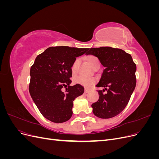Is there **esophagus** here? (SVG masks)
<instances>
[{
	"label": "esophagus",
	"mask_w": 159,
	"mask_h": 159,
	"mask_svg": "<svg viewBox=\"0 0 159 159\" xmlns=\"http://www.w3.org/2000/svg\"><path fill=\"white\" fill-rule=\"evenodd\" d=\"M84 91H85V93H88L89 91V89H88V88H85Z\"/></svg>",
	"instance_id": "1"
}]
</instances>
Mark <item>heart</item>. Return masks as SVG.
Masks as SVG:
<instances>
[{"label":"heart","mask_w":159,"mask_h":159,"mask_svg":"<svg viewBox=\"0 0 159 159\" xmlns=\"http://www.w3.org/2000/svg\"><path fill=\"white\" fill-rule=\"evenodd\" d=\"M88 64L92 66L95 62L98 60V59L95 56H90L88 57ZM78 60H75V61L73 63L71 66V71L73 74H75L77 68H78ZM95 78H92V77H88V76H84V75H78L75 76L74 79V82L76 84H80L81 85L85 86V87H89L91 85H92L95 82Z\"/></svg>","instance_id":"b5f03b06"}]
</instances>
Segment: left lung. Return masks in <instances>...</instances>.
I'll use <instances>...</instances> for the list:
<instances>
[{
    "label": "left lung",
    "mask_w": 159,
    "mask_h": 159,
    "mask_svg": "<svg viewBox=\"0 0 159 159\" xmlns=\"http://www.w3.org/2000/svg\"><path fill=\"white\" fill-rule=\"evenodd\" d=\"M86 55L96 56L105 69L97 87L99 98L91 105L93 114L102 119L116 116L125 108L136 86V64L131 56L124 50L111 47L89 48Z\"/></svg>",
    "instance_id": "1"
}]
</instances>
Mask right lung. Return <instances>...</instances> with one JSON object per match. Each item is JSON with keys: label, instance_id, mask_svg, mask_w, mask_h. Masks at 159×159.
I'll return each instance as SVG.
<instances>
[{"label": "right lung", "instance_id": "1", "mask_svg": "<svg viewBox=\"0 0 159 159\" xmlns=\"http://www.w3.org/2000/svg\"><path fill=\"white\" fill-rule=\"evenodd\" d=\"M88 50L50 47L36 57L30 71V94L40 112L50 121L63 123L71 118L74 100L84 92L82 85H70L71 66ZM64 87L65 93L61 91Z\"/></svg>", "mask_w": 159, "mask_h": 159}]
</instances>
